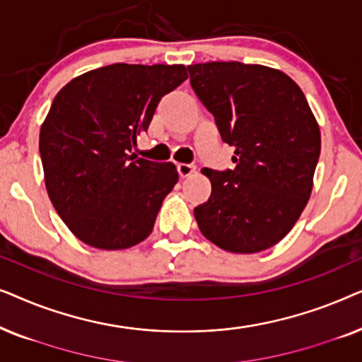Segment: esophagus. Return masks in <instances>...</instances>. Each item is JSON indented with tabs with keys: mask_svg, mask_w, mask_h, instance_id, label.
I'll return each mask as SVG.
<instances>
[{
	"mask_svg": "<svg viewBox=\"0 0 362 362\" xmlns=\"http://www.w3.org/2000/svg\"><path fill=\"white\" fill-rule=\"evenodd\" d=\"M194 171H196L194 165H186V163H180V165H177V173H180L181 177L191 176Z\"/></svg>",
	"mask_w": 362,
	"mask_h": 362,
	"instance_id": "34e87169",
	"label": "esophagus"
}]
</instances>
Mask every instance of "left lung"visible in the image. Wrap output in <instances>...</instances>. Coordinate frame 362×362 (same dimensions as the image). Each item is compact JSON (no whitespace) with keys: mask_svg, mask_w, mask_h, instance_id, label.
<instances>
[{"mask_svg":"<svg viewBox=\"0 0 362 362\" xmlns=\"http://www.w3.org/2000/svg\"><path fill=\"white\" fill-rule=\"evenodd\" d=\"M191 87L234 146V170H204L212 191L194 207L206 239L234 254H255L291 230L313 187L320 127L301 88L259 64L187 66Z\"/></svg>","mask_w":362,"mask_h":362,"instance_id":"8db88e82","label":"left lung"}]
</instances>
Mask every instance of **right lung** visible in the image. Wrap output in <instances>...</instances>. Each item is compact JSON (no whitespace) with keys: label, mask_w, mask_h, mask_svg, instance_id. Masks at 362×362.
<instances>
[{"label":"right lung","mask_w":362,"mask_h":362,"mask_svg":"<svg viewBox=\"0 0 362 362\" xmlns=\"http://www.w3.org/2000/svg\"><path fill=\"white\" fill-rule=\"evenodd\" d=\"M186 78L181 64H112L54 98L39 133L44 181L54 209L87 245L120 250L151 234L180 175L173 163L130 151L161 98Z\"/></svg>","instance_id":"obj_1"}]
</instances>
